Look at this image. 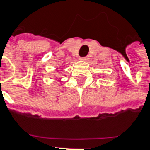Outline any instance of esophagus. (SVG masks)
Here are the masks:
<instances>
[{"label": "esophagus", "mask_w": 150, "mask_h": 150, "mask_svg": "<svg viewBox=\"0 0 150 150\" xmlns=\"http://www.w3.org/2000/svg\"><path fill=\"white\" fill-rule=\"evenodd\" d=\"M79 59H80V60H83V61H86V60L88 59V58H87V57H81V58H79Z\"/></svg>", "instance_id": "34e87169"}]
</instances>
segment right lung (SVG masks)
<instances>
[{"mask_svg":"<svg viewBox=\"0 0 150 150\" xmlns=\"http://www.w3.org/2000/svg\"><path fill=\"white\" fill-rule=\"evenodd\" d=\"M60 82H61V81H60Z\"/></svg>","mask_w":150,"mask_h":150,"instance_id":"add662e5","label":"right lung"}]
</instances>
